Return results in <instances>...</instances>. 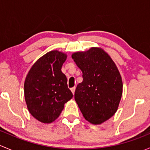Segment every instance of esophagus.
<instances>
[{"mask_svg":"<svg viewBox=\"0 0 150 150\" xmlns=\"http://www.w3.org/2000/svg\"><path fill=\"white\" fill-rule=\"evenodd\" d=\"M71 91L72 92V93H75V87H72V88H71Z\"/></svg>","mask_w":150,"mask_h":150,"instance_id":"esophagus-1","label":"esophagus"}]
</instances>
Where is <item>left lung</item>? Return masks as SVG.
<instances>
[{"instance_id": "left-lung-1", "label": "left lung", "mask_w": 150, "mask_h": 150, "mask_svg": "<svg viewBox=\"0 0 150 150\" xmlns=\"http://www.w3.org/2000/svg\"><path fill=\"white\" fill-rule=\"evenodd\" d=\"M83 72L77 86L75 102L87 121L100 125L117 112L122 93V78L108 54L98 47L72 54Z\"/></svg>"}]
</instances>
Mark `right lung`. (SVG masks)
Listing matches in <instances>:
<instances>
[{"label": "right lung", "instance_id": "1", "mask_svg": "<svg viewBox=\"0 0 150 150\" xmlns=\"http://www.w3.org/2000/svg\"><path fill=\"white\" fill-rule=\"evenodd\" d=\"M66 59L64 53L49 51L34 63L25 78L27 107L30 114L43 123L54 122L61 114L64 104L73 96L61 70Z\"/></svg>", "mask_w": 150, "mask_h": 150}]
</instances>
